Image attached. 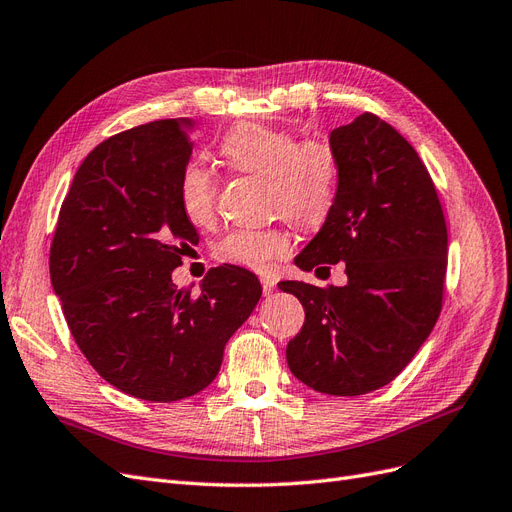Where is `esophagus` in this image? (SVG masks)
<instances>
[{
	"label": "esophagus",
	"mask_w": 512,
	"mask_h": 512,
	"mask_svg": "<svg viewBox=\"0 0 512 512\" xmlns=\"http://www.w3.org/2000/svg\"><path fill=\"white\" fill-rule=\"evenodd\" d=\"M261 287H263V295H270L276 289V280L270 276H261Z\"/></svg>",
	"instance_id": "esophagus-1"
}]
</instances>
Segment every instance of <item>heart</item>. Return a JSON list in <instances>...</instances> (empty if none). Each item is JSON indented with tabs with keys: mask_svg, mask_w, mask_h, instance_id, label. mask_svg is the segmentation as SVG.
Here are the masks:
<instances>
[{
	"mask_svg": "<svg viewBox=\"0 0 512 512\" xmlns=\"http://www.w3.org/2000/svg\"><path fill=\"white\" fill-rule=\"evenodd\" d=\"M221 157L238 174L266 178L270 208L304 229L321 227L336 206L340 166L336 148L325 138L298 140L289 129L242 123L223 138ZM180 206L193 225H210L217 217V183L204 168L191 166L180 178ZM289 251L291 234L285 227H246L219 242L217 257L266 272Z\"/></svg>",
	"mask_w": 512,
	"mask_h": 512,
	"instance_id": "b5f03b06",
	"label": "heart"
}]
</instances>
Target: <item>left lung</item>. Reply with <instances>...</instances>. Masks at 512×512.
Returning a JSON list of instances; mask_svg holds the SVG:
<instances>
[{
    "mask_svg": "<svg viewBox=\"0 0 512 512\" xmlns=\"http://www.w3.org/2000/svg\"><path fill=\"white\" fill-rule=\"evenodd\" d=\"M329 142L340 166L338 200L295 266L310 272L344 261L349 283L278 285L306 312L287 364L310 389L361 395L391 383L434 329L449 238L430 172L389 123L364 112Z\"/></svg>",
    "mask_w": 512,
    "mask_h": 512,
    "instance_id": "8db88e82",
    "label": "left lung"
}]
</instances>
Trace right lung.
<instances>
[{"label":"right lung","instance_id":"add662e5","mask_svg":"<svg viewBox=\"0 0 512 512\" xmlns=\"http://www.w3.org/2000/svg\"><path fill=\"white\" fill-rule=\"evenodd\" d=\"M191 121L163 119L97 144L72 180L51 244V283L93 370L140 400L208 387L227 340L261 298L253 272L223 263L202 293L172 272L197 244L180 206Z\"/></svg>","mask_w":512,"mask_h":512}]
</instances>
